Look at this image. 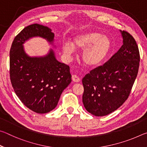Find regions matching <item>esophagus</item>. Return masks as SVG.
Here are the masks:
<instances>
[{"mask_svg":"<svg viewBox=\"0 0 147 147\" xmlns=\"http://www.w3.org/2000/svg\"><path fill=\"white\" fill-rule=\"evenodd\" d=\"M72 80H73V81L74 82H78L80 80L79 77L76 75V74H73V75L72 76Z\"/></svg>","mask_w":147,"mask_h":147,"instance_id":"esophagus-1","label":"esophagus"}]
</instances>
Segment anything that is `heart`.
<instances>
[{
	"label": "heart",
	"mask_w": 147,
	"mask_h": 147,
	"mask_svg": "<svg viewBox=\"0 0 147 147\" xmlns=\"http://www.w3.org/2000/svg\"><path fill=\"white\" fill-rule=\"evenodd\" d=\"M111 48L109 38L97 32H87L76 35L69 42L64 43L62 51L65 56L70 58L74 49L84 50L82 58L84 63L89 67H96L103 63Z\"/></svg>",
	"instance_id": "1"
}]
</instances>
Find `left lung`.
Listing matches in <instances>:
<instances>
[{"mask_svg": "<svg viewBox=\"0 0 147 147\" xmlns=\"http://www.w3.org/2000/svg\"><path fill=\"white\" fill-rule=\"evenodd\" d=\"M121 32L123 45L120 49L82 79L84 106L93 115H107L123 105L138 75L140 61L138 45L128 32Z\"/></svg>", "mask_w": 147, "mask_h": 147, "instance_id": "1", "label": "left lung"}]
</instances>
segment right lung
<instances>
[{"mask_svg": "<svg viewBox=\"0 0 147 147\" xmlns=\"http://www.w3.org/2000/svg\"><path fill=\"white\" fill-rule=\"evenodd\" d=\"M39 36L53 43L51 29L39 24L24 28L14 38L9 52V76L15 93L27 108L46 113L56 108L62 92L71 82L67 65L56 59L53 50L43 57H30L23 44Z\"/></svg>", "mask_w": 147, "mask_h": 147, "instance_id": "right-lung-1", "label": "right lung"}]
</instances>
